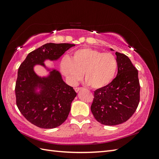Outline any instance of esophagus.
Returning <instances> with one entry per match:
<instances>
[{"instance_id": "esophagus-1", "label": "esophagus", "mask_w": 159, "mask_h": 159, "mask_svg": "<svg viewBox=\"0 0 159 159\" xmlns=\"http://www.w3.org/2000/svg\"><path fill=\"white\" fill-rule=\"evenodd\" d=\"M82 89L81 87H76V88H75V91H76V92H79V90H80V89Z\"/></svg>"}]
</instances>
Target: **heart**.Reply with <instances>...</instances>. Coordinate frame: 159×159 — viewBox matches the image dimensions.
<instances>
[{
    "instance_id": "obj_1",
    "label": "heart",
    "mask_w": 159,
    "mask_h": 159,
    "mask_svg": "<svg viewBox=\"0 0 159 159\" xmlns=\"http://www.w3.org/2000/svg\"><path fill=\"white\" fill-rule=\"evenodd\" d=\"M61 69L71 84L79 81L84 74L87 85L93 89H100L113 80L117 61L113 54L83 48L74 51L71 59L68 57L63 58Z\"/></svg>"
}]
</instances>
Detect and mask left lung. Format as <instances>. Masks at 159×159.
Wrapping results in <instances>:
<instances>
[{
    "label": "left lung",
    "mask_w": 159,
    "mask_h": 159,
    "mask_svg": "<svg viewBox=\"0 0 159 159\" xmlns=\"http://www.w3.org/2000/svg\"><path fill=\"white\" fill-rule=\"evenodd\" d=\"M117 76L109 85L96 89L91 111L95 119L107 126L122 124L133 116L140 100L138 70L124 54L116 52Z\"/></svg>",
    "instance_id": "8db88e82"
}]
</instances>
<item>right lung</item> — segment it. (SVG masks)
<instances>
[{
    "instance_id": "1",
    "label": "right lung",
    "mask_w": 159,
    "mask_h": 159,
    "mask_svg": "<svg viewBox=\"0 0 159 159\" xmlns=\"http://www.w3.org/2000/svg\"><path fill=\"white\" fill-rule=\"evenodd\" d=\"M75 45L72 43H48L30 52L20 64L15 92L20 112L29 122L42 128L59 126L68 116L71 103L76 96L73 87L63 81L55 70L47 78H40L34 72L36 64L44 66L45 59L56 60L66 50ZM41 87L39 94L34 89Z\"/></svg>"
}]
</instances>
